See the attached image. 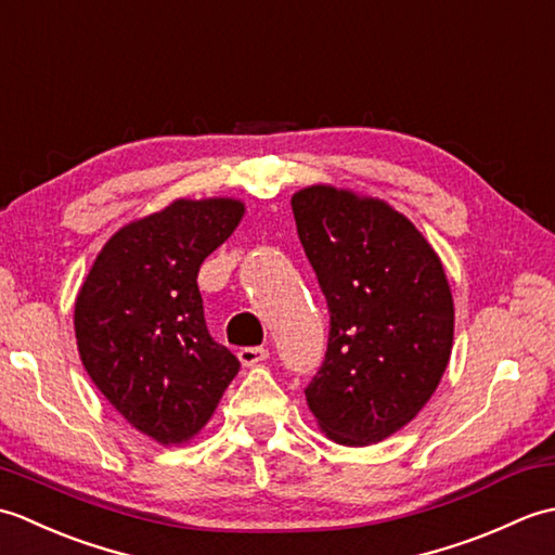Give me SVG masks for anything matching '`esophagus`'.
I'll use <instances>...</instances> for the list:
<instances>
[{
    "label": "esophagus",
    "mask_w": 555,
    "mask_h": 555,
    "mask_svg": "<svg viewBox=\"0 0 555 555\" xmlns=\"http://www.w3.org/2000/svg\"><path fill=\"white\" fill-rule=\"evenodd\" d=\"M269 358V350L262 346H250V348H241L238 350V360L245 364V367H253V364L262 362Z\"/></svg>",
    "instance_id": "1"
}]
</instances>
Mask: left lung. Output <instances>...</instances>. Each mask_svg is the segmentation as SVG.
Returning <instances> with one entry per match:
<instances>
[{
  "label": "left lung",
  "mask_w": 555,
  "mask_h": 555,
  "mask_svg": "<svg viewBox=\"0 0 555 555\" xmlns=\"http://www.w3.org/2000/svg\"><path fill=\"white\" fill-rule=\"evenodd\" d=\"M291 207L328 308L324 362L305 398L336 443H376L417 415L451 358L441 259L382 199L312 185Z\"/></svg>",
  "instance_id": "1"
}]
</instances>
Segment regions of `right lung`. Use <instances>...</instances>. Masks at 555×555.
<instances>
[{"instance_id":"add662e5","label":"right lung","mask_w":555,"mask_h":555,"mask_svg":"<svg viewBox=\"0 0 555 555\" xmlns=\"http://www.w3.org/2000/svg\"><path fill=\"white\" fill-rule=\"evenodd\" d=\"M238 199H176L102 247L76 300V340L102 396L152 439L205 427L241 370L209 336L197 271L243 217Z\"/></svg>"}]
</instances>
